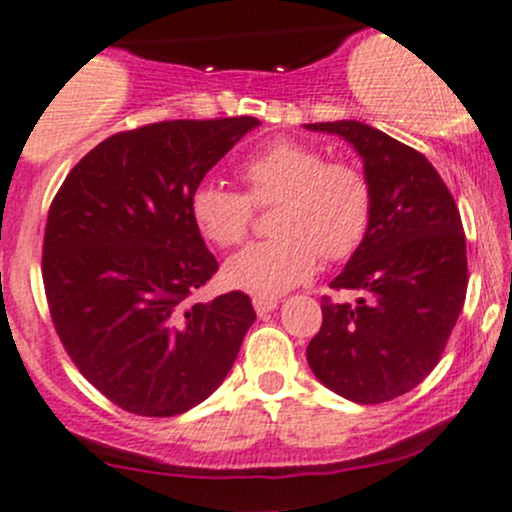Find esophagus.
Segmentation results:
<instances>
[{
    "label": "esophagus",
    "mask_w": 512,
    "mask_h": 512,
    "mask_svg": "<svg viewBox=\"0 0 512 512\" xmlns=\"http://www.w3.org/2000/svg\"><path fill=\"white\" fill-rule=\"evenodd\" d=\"M278 307V300H268V298H254V310L256 315H268V312H273Z\"/></svg>",
    "instance_id": "esophagus-1"
}]
</instances>
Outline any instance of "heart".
Returning a JSON list of instances; mask_svg holds the SVG:
<instances>
[{
    "label": "heart",
    "mask_w": 512,
    "mask_h": 512,
    "mask_svg": "<svg viewBox=\"0 0 512 512\" xmlns=\"http://www.w3.org/2000/svg\"><path fill=\"white\" fill-rule=\"evenodd\" d=\"M246 195L202 183L190 195V217L202 239L219 249L244 241L251 202L271 205L273 239L256 241L229 258L222 283L254 298H280L315 276L320 256L342 261L359 249L371 224L373 192L351 163L324 161L320 148L278 139L239 166Z\"/></svg>",
    "instance_id": "obj_1"
}]
</instances>
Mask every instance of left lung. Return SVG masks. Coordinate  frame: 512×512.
<instances>
[{
  "instance_id": "obj_1",
  "label": "left lung",
  "mask_w": 512,
  "mask_h": 512,
  "mask_svg": "<svg viewBox=\"0 0 512 512\" xmlns=\"http://www.w3.org/2000/svg\"><path fill=\"white\" fill-rule=\"evenodd\" d=\"M305 129L351 144L373 192L364 241L329 283L359 298H322L307 364L346 400L386 403L437 366L464 307L469 273L459 210L432 163L383 131L354 119Z\"/></svg>"
}]
</instances>
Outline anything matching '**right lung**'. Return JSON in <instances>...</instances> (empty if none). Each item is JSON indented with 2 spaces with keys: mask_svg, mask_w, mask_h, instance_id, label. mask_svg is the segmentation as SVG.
<instances>
[{
  "mask_svg": "<svg viewBox=\"0 0 512 512\" xmlns=\"http://www.w3.org/2000/svg\"><path fill=\"white\" fill-rule=\"evenodd\" d=\"M258 124L178 119L114 134L60 185L43 236L48 307L73 364L119 408L180 415L232 371L256 312L239 290L190 302L217 273L190 195Z\"/></svg>",
  "mask_w": 512,
  "mask_h": 512,
  "instance_id": "1",
  "label": "right lung"
}]
</instances>
